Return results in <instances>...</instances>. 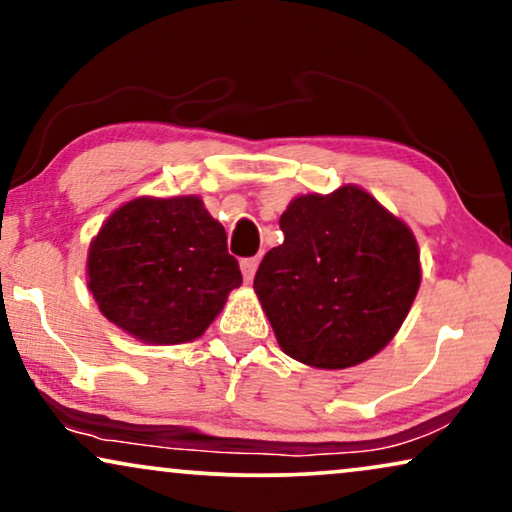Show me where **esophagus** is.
Wrapping results in <instances>:
<instances>
[{"instance_id":"esophagus-1","label":"esophagus","mask_w":512,"mask_h":512,"mask_svg":"<svg viewBox=\"0 0 512 512\" xmlns=\"http://www.w3.org/2000/svg\"><path fill=\"white\" fill-rule=\"evenodd\" d=\"M240 268H242V277H244V282H251V279H254V275H256V268H258V258H244V261L240 263Z\"/></svg>"}]
</instances>
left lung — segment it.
Masks as SVG:
<instances>
[{
	"label": "left lung",
	"mask_w": 512,
	"mask_h": 512,
	"mask_svg": "<svg viewBox=\"0 0 512 512\" xmlns=\"http://www.w3.org/2000/svg\"><path fill=\"white\" fill-rule=\"evenodd\" d=\"M279 228L284 242L258 265L254 291L282 352L321 370L373 359L403 326L422 282L408 223L345 184L293 198Z\"/></svg>",
	"instance_id": "left-lung-1"
}]
</instances>
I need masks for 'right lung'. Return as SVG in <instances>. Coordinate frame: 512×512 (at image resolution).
<instances>
[{
	"label": "right lung",
	"mask_w": 512,
	"mask_h": 512,
	"mask_svg": "<svg viewBox=\"0 0 512 512\" xmlns=\"http://www.w3.org/2000/svg\"><path fill=\"white\" fill-rule=\"evenodd\" d=\"M86 282L121 331L146 345H184L219 317L242 272L202 198L142 195L90 240Z\"/></svg>",
	"instance_id": "1"
}]
</instances>
